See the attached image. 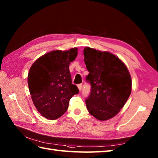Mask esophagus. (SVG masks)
<instances>
[{"label": "esophagus", "instance_id": "34e87169", "mask_svg": "<svg viewBox=\"0 0 158 158\" xmlns=\"http://www.w3.org/2000/svg\"><path fill=\"white\" fill-rule=\"evenodd\" d=\"M77 87H78V89H79V91L81 92V89H82V84H79L78 85H77Z\"/></svg>", "mask_w": 158, "mask_h": 158}]
</instances>
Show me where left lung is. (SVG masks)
<instances>
[{
  "label": "left lung",
  "mask_w": 158,
  "mask_h": 158,
  "mask_svg": "<svg viewBox=\"0 0 158 158\" xmlns=\"http://www.w3.org/2000/svg\"><path fill=\"white\" fill-rule=\"evenodd\" d=\"M83 54L89 71L86 81L91 85L85 99L87 109L97 119H109L119 112L130 95L129 71L122 60L109 52L85 48Z\"/></svg>",
  "instance_id": "obj_1"
}]
</instances>
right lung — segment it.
<instances>
[{"mask_svg":"<svg viewBox=\"0 0 158 158\" xmlns=\"http://www.w3.org/2000/svg\"><path fill=\"white\" fill-rule=\"evenodd\" d=\"M77 56L76 48L56 50L40 57L30 69L28 84L32 102L47 119L61 117L68 109L70 98L79 93L69 70L70 63Z\"/></svg>","mask_w":158,"mask_h":158,"instance_id":"1","label":"right lung"}]
</instances>
